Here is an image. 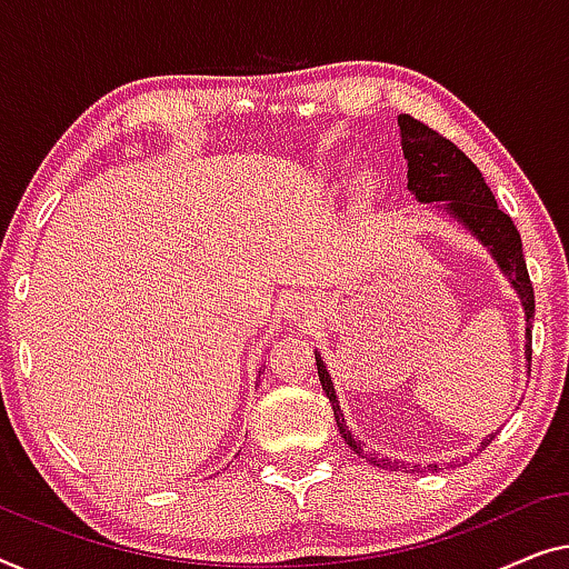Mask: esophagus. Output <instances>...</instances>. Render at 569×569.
I'll return each mask as SVG.
<instances>
[{
  "instance_id": "34e87169",
  "label": "esophagus",
  "mask_w": 569,
  "mask_h": 569,
  "mask_svg": "<svg viewBox=\"0 0 569 569\" xmlns=\"http://www.w3.org/2000/svg\"><path fill=\"white\" fill-rule=\"evenodd\" d=\"M319 315H322V309H319L315 296H307V293L296 296L293 303H291V317L296 319V322L309 325V322H315Z\"/></svg>"
}]
</instances>
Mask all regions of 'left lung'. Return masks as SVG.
I'll return each mask as SVG.
<instances>
[{"instance_id": "8db88e82", "label": "left lung", "mask_w": 569, "mask_h": 569, "mask_svg": "<svg viewBox=\"0 0 569 569\" xmlns=\"http://www.w3.org/2000/svg\"><path fill=\"white\" fill-rule=\"evenodd\" d=\"M399 136H402V151L407 159V190L418 198L420 203H438V208L461 223L463 229H469L479 242H482L490 254L498 262L502 273L508 276L510 286L516 288V293L521 296L523 315H526V366L531 368V319H533V286L528 278L526 260H523V244L521 234H518L513 219L506 211H500L498 201H495L492 190L487 188L482 172L477 170V164L456 147L453 141H448L433 128L420 123L412 116H399ZM317 358V373L319 383H322L327 399H330L335 422H338L340 436L346 438V443L361 456V459L376 463V467H395L407 469L405 463L389 459H379L376 453L363 451L361 441H356L342 418L338 395H335L330 371L322 361V356L315 350ZM495 436L485 438L482 448L492 441ZM433 469H438V463Z\"/></svg>"}]
</instances>
